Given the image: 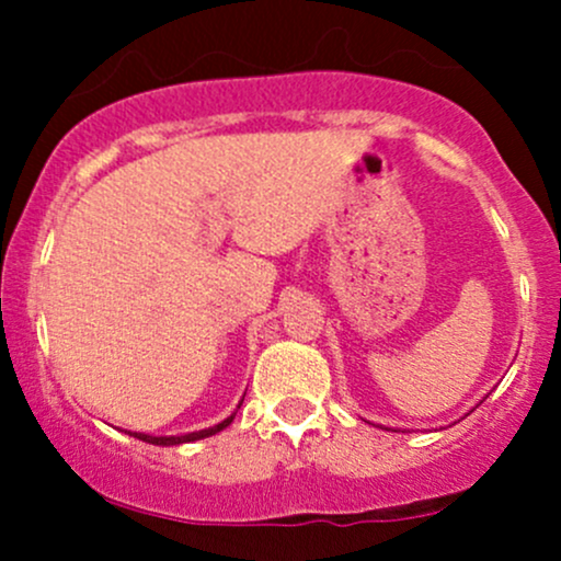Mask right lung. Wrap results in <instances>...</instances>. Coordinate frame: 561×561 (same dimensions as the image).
<instances>
[{
    "label": "right lung",
    "instance_id": "right-lung-1",
    "mask_svg": "<svg viewBox=\"0 0 561 561\" xmlns=\"http://www.w3.org/2000/svg\"><path fill=\"white\" fill-rule=\"evenodd\" d=\"M240 405H242V401H240ZM240 405H237V409H240ZM234 414H237V411H234ZM234 414L227 416V420H224V422L214 424V427H205V430H197V433H186V435H147V433H128V435H134V437H137V440L152 443V446H182V443L203 440V437H210V435L221 433V430H227L229 424L234 422Z\"/></svg>",
    "mask_w": 561,
    "mask_h": 561
}]
</instances>
